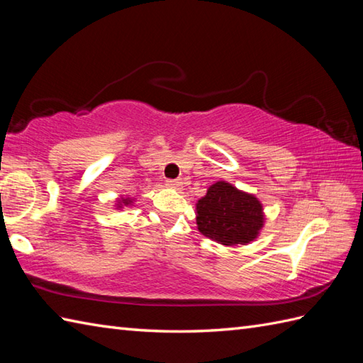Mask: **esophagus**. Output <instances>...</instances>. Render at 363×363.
Returning a JSON list of instances; mask_svg holds the SVG:
<instances>
[{
    "label": "esophagus",
    "instance_id": "esophagus-1",
    "mask_svg": "<svg viewBox=\"0 0 363 363\" xmlns=\"http://www.w3.org/2000/svg\"><path fill=\"white\" fill-rule=\"evenodd\" d=\"M166 186L167 188H172V189H180L182 186H183V182L182 180H172V179H169V180H166Z\"/></svg>",
    "mask_w": 363,
    "mask_h": 363
}]
</instances>
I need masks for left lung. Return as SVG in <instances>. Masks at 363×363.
<instances>
[{
    "mask_svg": "<svg viewBox=\"0 0 363 363\" xmlns=\"http://www.w3.org/2000/svg\"><path fill=\"white\" fill-rule=\"evenodd\" d=\"M196 209L199 231L222 245L252 242L264 225L259 200L227 182L211 184Z\"/></svg>",
    "mask_w": 363,
    "mask_h": 363,
    "instance_id": "left-lung-1",
    "label": "left lung"
}]
</instances>
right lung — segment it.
I'll use <instances>...</instances> for the list:
<instances>
[{"mask_svg":"<svg viewBox=\"0 0 363 363\" xmlns=\"http://www.w3.org/2000/svg\"><path fill=\"white\" fill-rule=\"evenodd\" d=\"M123 202H124L125 205H128V203H130V200H128V199H124V200H123Z\"/></svg>","mask_w":363,"mask_h":363,"instance_id":"right-lung-1","label":"right lung"}]
</instances>
